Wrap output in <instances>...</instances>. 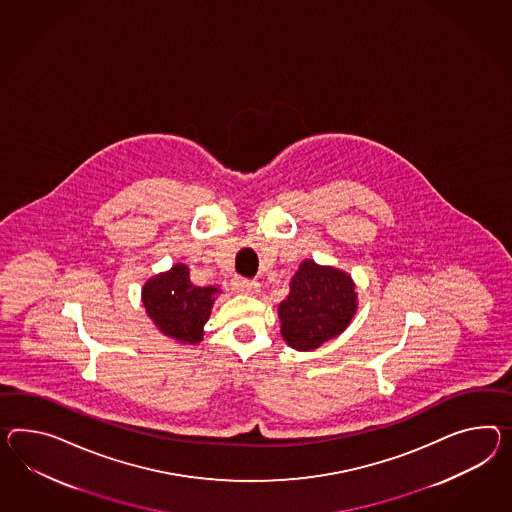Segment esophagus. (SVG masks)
<instances>
[{
  "label": "esophagus",
  "mask_w": 512,
  "mask_h": 512,
  "mask_svg": "<svg viewBox=\"0 0 512 512\" xmlns=\"http://www.w3.org/2000/svg\"><path fill=\"white\" fill-rule=\"evenodd\" d=\"M232 289L241 295H256L260 291V284L254 280H236L232 284Z\"/></svg>",
  "instance_id": "1"
}]
</instances>
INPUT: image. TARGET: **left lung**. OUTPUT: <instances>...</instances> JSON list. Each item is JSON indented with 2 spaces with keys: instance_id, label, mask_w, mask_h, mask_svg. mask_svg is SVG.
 Segmentation results:
<instances>
[{
  "instance_id": "obj_1",
  "label": "left lung",
  "mask_w": 512,
  "mask_h": 512,
  "mask_svg": "<svg viewBox=\"0 0 512 512\" xmlns=\"http://www.w3.org/2000/svg\"><path fill=\"white\" fill-rule=\"evenodd\" d=\"M358 308L356 284L332 265L304 260L278 304L280 334L297 351H315L351 325Z\"/></svg>"
}]
</instances>
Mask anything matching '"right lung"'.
Segmentation results:
<instances>
[{
  "instance_id": "obj_1",
  "label": "right lung",
  "mask_w": 512,
  "mask_h": 512,
  "mask_svg": "<svg viewBox=\"0 0 512 512\" xmlns=\"http://www.w3.org/2000/svg\"><path fill=\"white\" fill-rule=\"evenodd\" d=\"M219 293L221 289L215 286H195L189 278V267L176 263L169 271L146 280L141 301L163 336L184 345H197L204 338V325Z\"/></svg>"
}]
</instances>
